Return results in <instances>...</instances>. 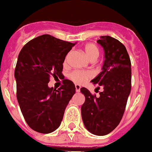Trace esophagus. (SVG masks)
<instances>
[{"instance_id": "1", "label": "esophagus", "mask_w": 152, "mask_h": 152, "mask_svg": "<svg viewBox=\"0 0 152 152\" xmlns=\"http://www.w3.org/2000/svg\"><path fill=\"white\" fill-rule=\"evenodd\" d=\"M75 87H76V92H80V88H81V87H80V85H79V84H76V85H75Z\"/></svg>"}]
</instances>
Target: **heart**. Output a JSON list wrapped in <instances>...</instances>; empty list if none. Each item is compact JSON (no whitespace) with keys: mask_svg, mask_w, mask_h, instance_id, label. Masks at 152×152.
Listing matches in <instances>:
<instances>
[{"mask_svg":"<svg viewBox=\"0 0 152 152\" xmlns=\"http://www.w3.org/2000/svg\"><path fill=\"white\" fill-rule=\"evenodd\" d=\"M83 50L91 61H95L96 59L99 56V49L93 43H87L83 46ZM69 54H68L65 58L64 60V63L66 64L68 62V59H69ZM69 78L74 81L75 83H83L85 81H87L88 79L92 77V73L91 72H84V71H80V70H74L71 72L69 75Z\"/></svg>","mask_w":152,"mask_h":152,"instance_id":"1","label":"heart"}]
</instances>
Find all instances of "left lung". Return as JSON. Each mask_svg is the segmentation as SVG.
Masks as SVG:
<instances>
[{"label": "left lung", "instance_id": "1", "mask_svg": "<svg viewBox=\"0 0 152 152\" xmlns=\"http://www.w3.org/2000/svg\"><path fill=\"white\" fill-rule=\"evenodd\" d=\"M97 43L104 50L102 72L91 80L104 91L99 97L85 87L81 107L82 119L88 131L97 136L109 134L120 123L131 91V61L125 46L109 36H102Z\"/></svg>", "mask_w": 152, "mask_h": 152}]
</instances>
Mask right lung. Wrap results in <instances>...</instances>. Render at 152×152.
Instances as JSON below:
<instances>
[{"label": "right lung", "mask_w": 152, "mask_h": 152, "mask_svg": "<svg viewBox=\"0 0 152 152\" xmlns=\"http://www.w3.org/2000/svg\"><path fill=\"white\" fill-rule=\"evenodd\" d=\"M74 45L44 34L25 44L18 55L15 69L17 100L28 126L38 133L49 134L58 127L76 93L74 83L66 79L58 90L48 87L51 76L63 77L64 60Z\"/></svg>", "instance_id": "right-lung-1"}]
</instances>
